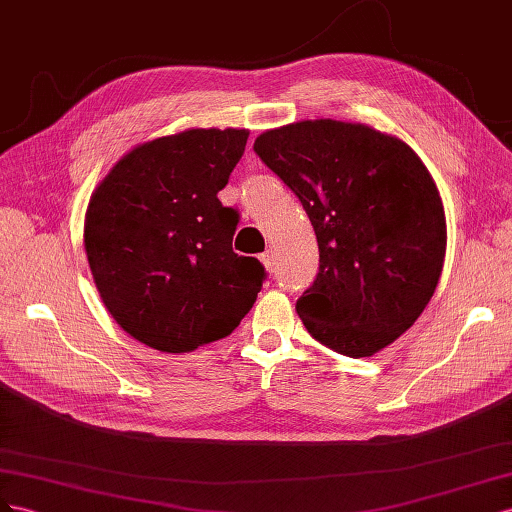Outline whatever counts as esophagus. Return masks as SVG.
Returning a JSON list of instances; mask_svg holds the SVG:
<instances>
[{"mask_svg": "<svg viewBox=\"0 0 512 512\" xmlns=\"http://www.w3.org/2000/svg\"><path fill=\"white\" fill-rule=\"evenodd\" d=\"M259 259H261V264L266 266L268 272H274V270H276V257H274V251H270V248H268V251L261 253Z\"/></svg>", "mask_w": 512, "mask_h": 512, "instance_id": "obj_1", "label": "esophagus"}]
</instances>
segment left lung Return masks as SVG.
<instances>
[{
  "label": "left lung",
  "instance_id": "8db88e82",
  "mask_svg": "<svg viewBox=\"0 0 512 512\" xmlns=\"http://www.w3.org/2000/svg\"><path fill=\"white\" fill-rule=\"evenodd\" d=\"M253 150L315 229L319 272L296 302L304 328L349 358L397 341L429 304L446 255L442 197L418 154L337 120L266 130Z\"/></svg>",
  "mask_w": 512,
  "mask_h": 512
}]
</instances>
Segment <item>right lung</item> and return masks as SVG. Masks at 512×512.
Returning <instances> with one entry per match:
<instances>
[{
    "instance_id": "right-lung-1",
    "label": "right lung",
    "mask_w": 512,
    "mask_h": 512,
    "mask_svg": "<svg viewBox=\"0 0 512 512\" xmlns=\"http://www.w3.org/2000/svg\"><path fill=\"white\" fill-rule=\"evenodd\" d=\"M248 130L191 128L137 145L98 184L83 242L98 294L130 337L167 354L227 337L266 270L233 253L238 214L218 201Z\"/></svg>"
}]
</instances>
